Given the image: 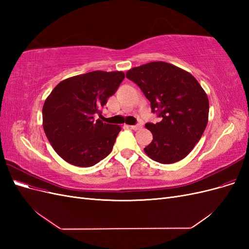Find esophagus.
<instances>
[{
  "mask_svg": "<svg viewBox=\"0 0 249 249\" xmlns=\"http://www.w3.org/2000/svg\"><path fill=\"white\" fill-rule=\"evenodd\" d=\"M130 127H131L132 130H135V131H136V130L141 129V127H142V124H134V125H130Z\"/></svg>",
  "mask_w": 249,
  "mask_h": 249,
  "instance_id": "34e87169",
  "label": "esophagus"
}]
</instances>
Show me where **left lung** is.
Listing matches in <instances>:
<instances>
[{
  "instance_id": "1",
  "label": "left lung",
  "mask_w": 249,
  "mask_h": 249,
  "mask_svg": "<svg viewBox=\"0 0 249 249\" xmlns=\"http://www.w3.org/2000/svg\"><path fill=\"white\" fill-rule=\"evenodd\" d=\"M126 78L137 84L161 122L145 124L153 140L145 154L161 164L176 163L201 138L209 117V100L191 73L158 61L134 67Z\"/></svg>"
}]
</instances>
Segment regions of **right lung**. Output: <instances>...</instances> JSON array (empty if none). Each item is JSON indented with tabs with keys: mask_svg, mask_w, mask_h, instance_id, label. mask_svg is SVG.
Segmentation results:
<instances>
[{
	"mask_svg": "<svg viewBox=\"0 0 249 249\" xmlns=\"http://www.w3.org/2000/svg\"><path fill=\"white\" fill-rule=\"evenodd\" d=\"M124 79L123 71H95L66 79L42 108L43 130L55 152L74 166H93L112 150L120 126L94 120Z\"/></svg>",
	"mask_w": 249,
	"mask_h": 249,
	"instance_id": "right-lung-1",
	"label": "right lung"
}]
</instances>
